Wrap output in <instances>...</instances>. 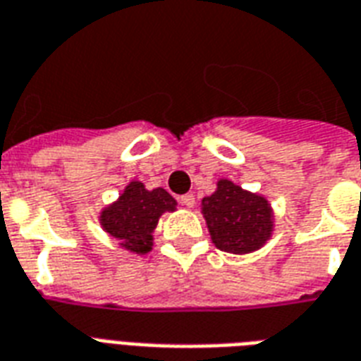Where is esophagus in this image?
<instances>
[{"label":"esophagus","instance_id":"obj_1","mask_svg":"<svg viewBox=\"0 0 361 361\" xmlns=\"http://www.w3.org/2000/svg\"><path fill=\"white\" fill-rule=\"evenodd\" d=\"M180 203H183L184 207H188V209H192L195 203V197L194 194H186V195H180Z\"/></svg>","mask_w":361,"mask_h":361}]
</instances>
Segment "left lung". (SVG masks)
I'll use <instances>...</instances> for the list:
<instances>
[{"instance_id":"8db88e82","label":"left lung","mask_w":361,"mask_h":361,"mask_svg":"<svg viewBox=\"0 0 361 361\" xmlns=\"http://www.w3.org/2000/svg\"><path fill=\"white\" fill-rule=\"evenodd\" d=\"M201 212L214 247L230 254H248L273 233V209L264 195L220 178L216 192L201 200Z\"/></svg>"}]
</instances>
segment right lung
<instances>
[{
    "mask_svg": "<svg viewBox=\"0 0 361 361\" xmlns=\"http://www.w3.org/2000/svg\"><path fill=\"white\" fill-rule=\"evenodd\" d=\"M177 209V201L164 188L147 190L139 180H131L118 200L99 214L102 228L126 250L147 254L152 248V233L164 212Z\"/></svg>",
    "mask_w": 361,
    "mask_h": 361,
    "instance_id": "add662e5",
    "label": "right lung"
}]
</instances>
